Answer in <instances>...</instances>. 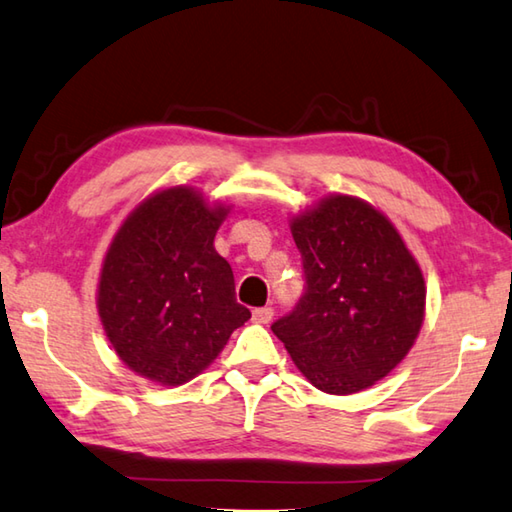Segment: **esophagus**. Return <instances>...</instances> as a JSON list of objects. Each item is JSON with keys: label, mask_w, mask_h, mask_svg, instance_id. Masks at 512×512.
Listing matches in <instances>:
<instances>
[{"label": "esophagus", "mask_w": 512, "mask_h": 512, "mask_svg": "<svg viewBox=\"0 0 512 512\" xmlns=\"http://www.w3.org/2000/svg\"><path fill=\"white\" fill-rule=\"evenodd\" d=\"M273 306H262V309H255L253 311V322L257 324H268L273 320Z\"/></svg>", "instance_id": "34e87169"}]
</instances>
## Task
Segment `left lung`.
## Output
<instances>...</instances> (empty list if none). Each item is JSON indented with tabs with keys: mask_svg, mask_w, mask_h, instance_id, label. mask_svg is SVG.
Returning <instances> with one entry per match:
<instances>
[{
	"mask_svg": "<svg viewBox=\"0 0 512 512\" xmlns=\"http://www.w3.org/2000/svg\"><path fill=\"white\" fill-rule=\"evenodd\" d=\"M291 232L306 286L271 329L313 387L362 392L407 356L421 331V268L392 221L347 194L297 215Z\"/></svg>",
	"mask_w": 512,
	"mask_h": 512,
	"instance_id": "obj_1",
	"label": "left lung"
}]
</instances>
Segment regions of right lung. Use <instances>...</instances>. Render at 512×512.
<instances>
[{
  "label": "right lung",
  "mask_w": 512,
  "mask_h": 512,
  "mask_svg": "<svg viewBox=\"0 0 512 512\" xmlns=\"http://www.w3.org/2000/svg\"><path fill=\"white\" fill-rule=\"evenodd\" d=\"M226 206L174 185L147 197L118 228L98 282L111 347L138 376L183 385L201 374L250 311L215 250Z\"/></svg>",
  "instance_id": "obj_1"
}]
</instances>
